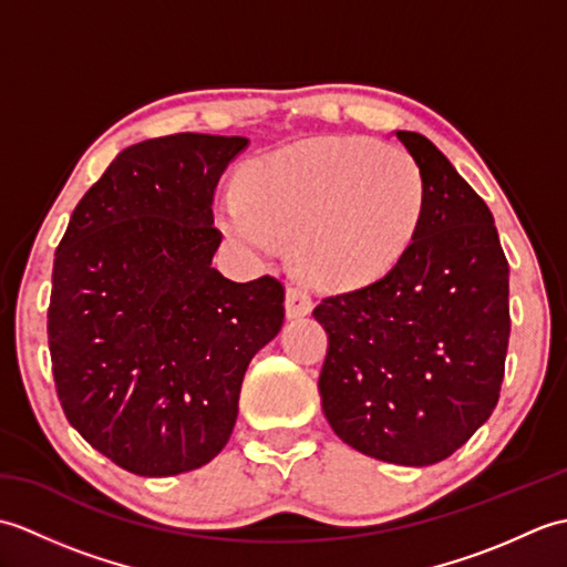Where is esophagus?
Here are the masks:
<instances>
[{"label": "esophagus", "mask_w": 567, "mask_h": 567, "mask_svg": "<svg viewBox=\"0 0 567 567\" xmlns=\"http://www.w3.org/2000/svg\"><path fill=\"white\" fill-rule=\"evenodd\" d=\"M311 309H315V302H311V297H309L307 290H302V287H295V285L287 287V295H285L287 317H290V319L307 317Z\"/></svg>", "instance_id": "34e87169"}]
</instances>
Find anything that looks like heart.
<instances>
[{"label": "heart", "mask_w": 567, "mask_h": 567, "mask_svg": "<svg viewBox=\"0 0 567 567\" xmlns=\"http://www.w3.org/2000/svg\"><path fill=\"white\" fill-rule=\"evenodd\" d=\"M424 177L400 148L358 138H307L262 155L244 192L221 202V228L238 246L275 256L295 238L311 282L351 290L380 280L412 246Z\"/></svg>", "instance_id": "obj_1"}]
</instances>
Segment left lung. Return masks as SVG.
I'll use <instances>...</instances> for the list:
<instances>
[{
    "label": "left lung",
    "mask_w": 567,
    "mask_h": 567,
    "mask_svg": "<svg viewBox=\"0 0 567 567\" xmlns=\"http://www.w3.org/2000/svg\"><path fill=\"white\" fill-rule=\"evenodd\" d=\"M424 177L412 246L378 282L321 299V409L351 449L445 461L497 406L509 346V262L483 197L433 143L396 131Z\"/></svg>",
    "instance_id": "left-lung-1"
}]
</instances>
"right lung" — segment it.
<instances>
[{
  "instance_id": "right-lung-1",
  "label": "right lung",
  "mask_w": 567,
  "mask_h": 567,
  "mask_svg": "<svg viewBox=\"0 0 567 567\" xmlns=\"http://www.w3.org/2000/svg\"><path fill=\"white\" fill-rule=\"evenodd\" d=\"M244 136L175 134L128 146L80 199L48 307L58 400L92 449L143 477L221 453L240 382L285 319L270 275L234 282L214 189Z\"/></svg>"
}]
</instances>
